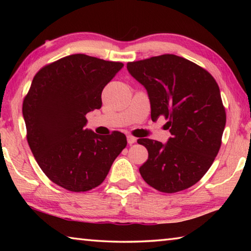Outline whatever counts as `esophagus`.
<instances>
[{
  "mask_svg": "<svg viewBox=\"0 0 251 251\" xmlns=\"http://www.w3.org/2000/svg\"><path fill=\"white\" fill-rule=\"evenodd\" d=\"M136 142H137V138L134 137V136H130V135L127 136V143H128L129 145H133V144H135Z\"/></svg>",
  "mask_w": 251,
  "mask_h": 251,
  "instance_id": "1",
  "label": "esophagus"
}]
</instances>
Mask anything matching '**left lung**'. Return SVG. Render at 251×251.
Wrapping results in <instances>:
<instances>
[{"label":"left lung","mask_w":251,"mask_h":251,"mask_svg":"<svg viewBox=\"0 0 251 251\" xmlns=\"http://www.w3.org/2000/svg\"><path fill=\"white\" fill-rule=\"evenodd\" d=\"M127 71L146 88L151 121L167 120L166 144L148 138L137 143L148 151L139 173L161 193L192 187L217 156L226 125L218 84L206 70L173 54L127 63Z\"/></svg>","instance_id":"8db88e82"}]
</instances>
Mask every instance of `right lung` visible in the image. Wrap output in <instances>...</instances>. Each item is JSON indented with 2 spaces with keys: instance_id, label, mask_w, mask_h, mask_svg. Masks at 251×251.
<instances>
[{
  "instance_id": "add662e5",
  "label": "right lung",
  "mask_w": 251,
  "mask_h": 251,
  "mask_svg": "<svg viewBox=\"0 0 251 251\" xmlns=\"http://www.w3.org/2000/svg\"><path fill=\"white\" fill-rule=\"evenodd\" d=\"M124 64L74 54L37 72L23 101L27 143L42 171L71 192H87L107 176L127 145L114 131L85 128V115L101 107V92Z\"/></svg>"
}]
</instances>
